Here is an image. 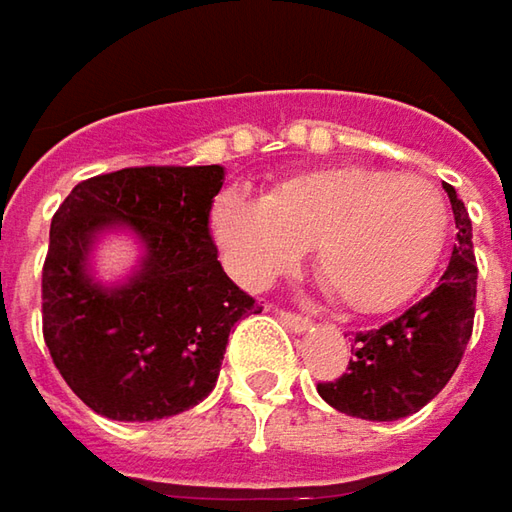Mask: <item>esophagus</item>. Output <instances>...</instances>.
Masks as SVG:
<instances>
[{"label": "esophagus", "instance_id": "obj_1", "mask_svg": "<svg viewBox=\"0 0 512 512\" xmlns=\"http://www.w3.org/2000/svg\"><path fill=\"white\" fill-rule=\"evenodd\" d=\"M280 321L286 323L292 332H306L309 326H312V321L309 318H303V315H295V312H289V309H280Z\"/></svg>", "mask_w": 512, "mask_h": 512}]
</instances>
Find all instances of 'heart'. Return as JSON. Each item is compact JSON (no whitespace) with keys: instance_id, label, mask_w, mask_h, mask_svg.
<instances>
[{"instance_id":"1","label":"heart","mask_w":512,"mask_h":512,"mask_svg":"<svg viewBox=\"0 0 512 512\" xmlns=\"http://www.w3.org/2000/svg\"><path fill=\"white\" fill-rule=\"evenodd\" d=\"M212 232L246 286L292 272L315 243V269L335 300L378 315L430 280L450 237V206L427 177L335 166L295 174L263 197L220 194Z\"/></svg>"}]
</instances>
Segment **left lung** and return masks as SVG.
Wrapping results in <instances>:
<instances>
[{
	"instance_id": "left-lung-1",
	"label": "left lung",
	"mask_w": 512,
	"mask_h": 512,
	"mask_svg": "<svg viewBox=\"0 0 512 512\" xmlns=\"http://www.w3.org/2000/svg\"><path fill=\"white\" fill-rule=\"evenodd\" d=\"M444 191L456 214V246L447 272L427 298L378 329L355 335V361L341 378L318 384L321 398L352 418L398 421L427 407L464 358L476 318L473 223L453 186Z\"/></svg>"
}]
</instances>
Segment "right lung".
Returning a JSON list of instances; mask_svg holds the SVG:
<instances>
[{"label": "right lung", "instance_id": "add662e5", "mask_svg": "<svg viewBox=\"0 0 512 512\" xmlns=\"http://www.w3.org/2000/svg\"><path fill=\"white\" fill-rule=\"evenodd\" d=\"M223 166H137L88 177L51 220L42 266V335L54 367L111 421H160L217 384L229 332L260 312L223 272L209 214ZM125 225L144 243L120 287L87 272L93 240Z\"/></svg>", "mask_w": 512, "mask_h": 512}]
</instances>
